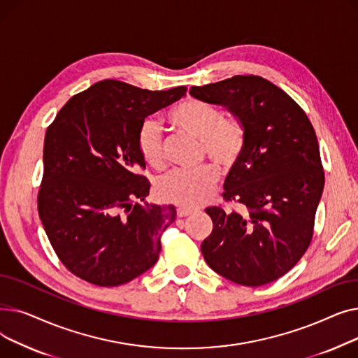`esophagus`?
<instances>
[{"label":"esophagus","mask_w":358,"mask_h":358,"mask_svg":"<svg viewBox=\"0 0 358 358\" xmlns=\"http://www.w3.org/2000/svg\"><path fill=\"white\" fill-rule=\"evenodd\" d=\"M196 212V209H190V208H180L178 210H177V215H178V217H184V216H190V215H193Z\"/></svg>","instance_id":"1"}]
</instances>
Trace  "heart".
I'll list each match as a JSON object with an SVG mask.
<instances>
[{
  "mask_svg": "<svg viewBox=\"0 0 358 358\" xmlns=\"http://www.w3.org/2000/svg\"><path fill=\"white\" fill-rule=\"evenodd\" d=\"M168 120L184 134L200 141L204 154L220 168L232 166L245 148V127L236 117L223 116L222 110L200 100H187L168 113ZM141 158L152 168H161L162 136L157 120H145L136 134ZM217 173L210 165L174 169L157 181V196L168 203L196 208L217 184Z\"/></svg>",
  "mask_w": 358,
  "mask_h": 358,
  "instance_id": "b5f03b06",
  "label": "heart"
}]
</instances>
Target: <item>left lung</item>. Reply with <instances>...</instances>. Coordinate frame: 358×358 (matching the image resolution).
Here are the masks:
<instances>
[{
	"label": "left lung",
	"instance_id": "obj_1",
	"mask_svg": "<svg viewBox=\"0 0 358 358\" xmlns=\"http://www.w3.org/2000/svg\"><path fill=\"white\" fill-rule=\"evenodd\" d=\"M190 94L228 108L247 135L223 197L248 212L206 209L213 231L201 242V254L236 285L271 283L297 264L312 241L325 182L313 126L290 96L257 75L192 87Z\"/></svg>",
	"mask_w": 358,
	"mask_h": 358
}]
</instances>
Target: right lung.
I'll return each instance as SVG.
<instances>
[{"mask_svg": "<svg viewBox=\"0 0 358 358\" xmlns=\"http://www.w3.org/2000/svg\"><path fill=\"white\" fill-rule=\"evenodd\" d=\"M104 80L77 94L46 130L37 209L62 264L91 285L115 287L152 267L173 204L145 201L150 184L136 174L139 126L185 96Z\"/></svg>", "mask_w": 358, "mask_h": 358, "instance_id": "1", "label": "right lung"}]
</instances>
